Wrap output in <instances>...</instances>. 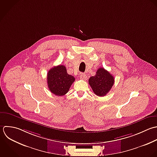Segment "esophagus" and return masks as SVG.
Here are the masks:
<instances>
[{"instance_id":"1","label":"esophagus","mask_w":157,"mask_h":157,"mask_svg":"<svg viewBox=\"0 0 157 157\" xmlns=\"http://www.w3.org/2000/svg\"><path fill=\"white\" fill-rule=\"evenodd\" d=\"M80 78H81V79H82V80H86V79H87V76H86L84 73H81V75H80Z\"/></svg>"}]
</instances>
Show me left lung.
<instances>
[{
  "instance_id": "8db88e82",
  "label": "left lung",
  "mask_w": 157,
  "mask_h": 157,
  "mask_svg": "<svg viewBox=\"0 0 157 157\" xmlns=\"http://www.w3.org/2000/svg\"><path fill=\"white\" fill-rule=\"evenodd\" d=\"M89 84L95 94L104 97L109 92L114 84V78L104 68H100L97 70L95 75L89 78Z\"/></svg>"
}]
</instances>
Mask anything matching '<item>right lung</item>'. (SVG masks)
I'll return each mask as SVG.
<instances>
[{"label":"right lung","mask_w":157,"mask_h":157,"mask_svg":"<svg viewBox=\"0 0 157 157\" xmlns=\"http://www.w3.org/2000/svg\"><path fill=\"white\" fill-rule=\"evenodd\" d=\"M75 80L74 76L68 75L66 67L62 65L51 68L47 75L48 88L51 92L57 96L65 95Z\"/></svg>","instance_id":"obj_1"}]
</instances>
